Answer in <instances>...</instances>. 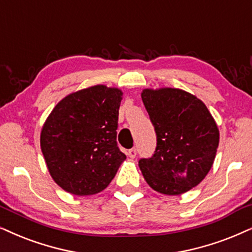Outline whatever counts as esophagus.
Wrapping results in <instances>:
<instances>
[{
  "instance_id": "34e87169",
  "label": "esophagus",
  "mask_w": 252,
  "mask_h": 252,
  "mask_svg": "<svg viewBox=\"0 0 252 252\" xmlns=\"http://www.w3.org/2000/svg\"><path fill=\"white\" fill-rule=\"evenodd\" d=\"M127 155H128V158H135V156H136V149H135V148L129 149L128 152H127Z\"/></svg>"
}]
</instances>
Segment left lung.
<instances>
[{
	"instance_id": "obj_1",
	"label": "left lung",
	"mask_w": 252,
	"mask_h": 252,
	"mask_svg": "<svg viewBox=\"0 0 252 252\" xmlns=\"http://www.w3.org/2000/svg\"><path fill=\"white\" fill-rule=\"evenodd\" d=\"M158 135L155 154L139 161L153 190L179 195L200 184L212 168L220 133L207 106L177 88H147L141 93Z\"/></svg>"
}]
</instances>
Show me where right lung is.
Returning <instances> with one entry per match:
<instances>
[{"label": "right lung", "mask_w": 252, "mask_h": 252, "mask_svg": "<svg viewBox=\"0 0 252 252\" xmlns=\"http://www.w3.org/2000/svg\"><path fill=\"white\" fill-rule=\"evenodd\" d=\"M119 88L97 84L62 98L45 120L40 148L48 172L75 195L102 192L126 155L117 146Z\"/></svg>", "instance_id": "obj_1"}]
</instances>
